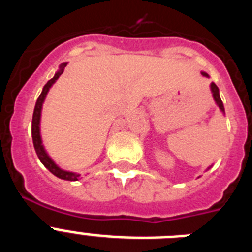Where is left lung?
<instances>
[{"mask_svg":"<svg viewBox=\"0 0 252 252\" xmlns=\"http://www.w3.org/2000/svg\"><path fill=\"white\" fill-rule=\"evenodd\" d=\"M202 74L204 75V77H208V74L204 72H202ZM211 91H212V95H213V99L216 101V103H217V106L220 107V110L222 111V112L224 113V107H223V103H222V99L221 97H220V91H218V87L216 86L215 83H211ZM209 169V168H208Z\"/></svg>","mask_w":252,"mask_h":252,"instance_id":"8db88e82","label":"left lung"}]
</instances>
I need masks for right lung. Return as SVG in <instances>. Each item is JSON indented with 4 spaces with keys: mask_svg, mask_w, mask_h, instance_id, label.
<instances>
[{
    "mask_svg": "<svg viewBox=\"0 0 252 252\" xmlns=\"http://www.w3.org/2000/svg\"><path fill=\"white\" fill-rule=\"evenodd\" d=\"M65 66H66V63L60 64L59 70H58V72L55 73L54 77L51 78L50 81L44 86L43 92H41V94L39 95L36 104H35L34 115H32V125H31V135H32V142H34V148L37 154V158L40 159V161L43 162L44 166L50 171L51 174H54L55 177L60 178V179L72 180V182H74V180H78L79 174L60 169L59 166H58L57 164L50 159V157H49L48 153L45 151V149H44L43 146V141H41V136H40V117H41V108H43V103L44 101H45V97L46 94H48L49 90H50V87L55 83V81H57L60 75L63 74L64 68H65Z\"/></svg>",
    "mask_w": 252,
    "mask_h": 252,
    "instance_id": "1",
    "label": "right lung"
}]
</instances>
